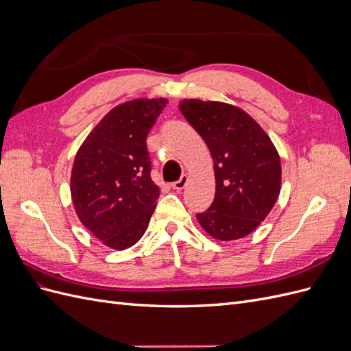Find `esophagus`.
I'll return each mask as SVG.
<instances>
[{"instance_id":"esophagus-1","label":"esophagus","mask_w":351,"mask_h":351,"mask_svg":"<svg viewBox=\"0 0 351 351\" xmlns=\"http://www.w3.org/2000/svg\"><path fill=\"white\" fill-rule=\"evenodd\" d=\"M187 180H189V177H187L186 174H183L182 177H180V180H177V182H174V183L171 184V187L176 189V190H182V189L186 187Z\"/></svg>"}]
</instances>
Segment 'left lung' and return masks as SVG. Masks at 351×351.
<instances>
[{
  "mask_svg": "<svg viewBox=\"0 0 351 351\" xmlns=\"http://www.w3.org/2000/svg\"><path fill=\"white\" fill-rule=\"evenodd\" d=\"M180 111L204 137L214 159L217 192L212 205L196 214L218 240H237L267 218L280 195L281 164L269 137L240 108L189 99Z\"/></svg>",
  "mask_w": 351,
  "mask_h": 351,
  "instance_id": "left-lung-1",
  "label": "left lung"
}]
</instances>
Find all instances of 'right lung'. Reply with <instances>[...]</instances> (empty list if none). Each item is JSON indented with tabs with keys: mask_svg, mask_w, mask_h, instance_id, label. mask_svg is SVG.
I'll use <instances>...</instances> for the list:
<instances>
[{
	"mask_svg": "<svg viewBox=\"0 0 351 351\" xmlns=\"http://www.w3.org/2000/svg\"><path fill=\"white\" fill-rule=\"evenodd\" d=\"M168 101L134 99L110 111L74 158L71 197L77 217L105 246L123 250L141 240L159 187L152 182L146 137Z\"/></svg>",
	"mask_w": 351,
	"mask_h": 351,
	"instance_id": "1",
	"label": "right lung"
}]
</instances>
